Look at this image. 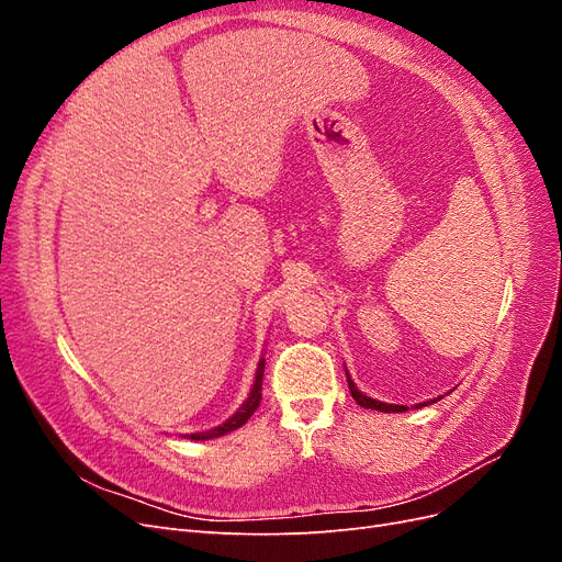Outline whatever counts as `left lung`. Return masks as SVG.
Listing matches in <instances>:
<instances>
[{"instance_id":"obj_1","label":"left lung","mask_w":562,"mask_h":562,"mask_svg":"<svg viewBox=\"0 0 562 562\" xmlns=\"http://www.w3.org/2000/svg\"><path fill=\"white\" fill-rule=\"evenodd\" d=\"M347 382H349V391H351L353 401L359 403V405H363V407H372V411H380V413H403V411H407L405 405H389V403H380V401H375V398H370V396L361 394V391L356 389V384L351 382L349 372H347ZM422 405H429V403H419V407H422Z\"/></svg>"}]
</instances>
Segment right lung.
I'll list each match as a JSON object with an SVG mask.
<instances>
[{
  "label": "right lung",
  "mask_w": 562,
  "mask_h": 562,
  "mask_svg": "<svg viewBox=\"0 0 562 562\" xmlns=\"http://www.w3.org/2000/svg\"><path fill=\"white\" fill-rule=\"evenodd\" d=\"M262 372H265V361H260L258 372H255V384H252V389H250V396L246 398V403H244V405L239 407V411H236L225 424H220V427H215V429H211V431L192 434L190 438H192V440H209V438L225 436V434H229V431H234V429L244 427V424L248 422V417H250L255 411H258V405H260V401H262Z\"/></svg>",
  "instance_id": "obj_1"
}]
</instances>
